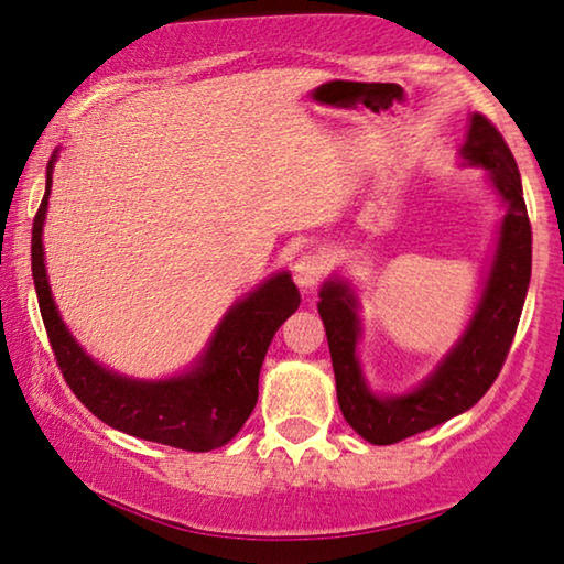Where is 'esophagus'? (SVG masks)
I'll use <instances>...</instances> for the list:
<instances>
[{"label":"esophagus","instance_id":"esophagus-1","mask_svg":"<svg viewBox=\"0 0 564 564\" xmlns=\"http://www.w3.org/2000/svg\"><path fill=\"white\" fill-rule=\"evenodd\" d=\"M324 275V263L319 256H314V252H304V256L296 258V263H293V279L301 285L304 291H312L316 283L322 281Z\"/></svg>","mask_w":564,"mask_h":564}]
</instances>
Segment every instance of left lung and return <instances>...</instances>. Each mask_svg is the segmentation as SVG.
I'll list each match as a JSON object with an SVG mask.
<instances>
[{
    "mask_svg": "<svg viewBox=\"0 0 564 564\" xmlns=\"http://www.w3.org/2000/svg\"><path fill=\"white\" fill-rule=\"evenodd\" d=\"M459 161L488 171L506 214L470 319L422 383L406 393L372 391L358 358L362 337L358 293L339 275H329L319 289L316 308L327 329L339 409L345 422L370 444L414 437L473 409L494 386L517 335L531 279V227L517 161L501 132L482 115H470Z\"/></svg>",
    "mask_w": 564,
    "mask_h": 564,
    "instance_id": "obj_1",
    "label": "left lung"
}]
</instances>
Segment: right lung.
Segmentation results:
<instances>
[{"label": "right lung", "instance_id": "obj_1", "mask_svg": "<svg viewBox=\"0 0 564 564\" xmlns=\"http://www.w3.org/2000/svg\"><path fill=\"white\" fill-rule=\"evenodd\" d=\"M55 150L45 171V196L33 221V281L47 339L78 401L132 437L188 452H209L242 430L258 403V378L268 345L301 304L289 271L273 273L237 299L214 327L192 368L171 378H130L109 370L76 343L55 306L45 271L43 227L51 199Z\"/></svg>", "mask_w": 564, "mask_h": 564}]
</instances>
